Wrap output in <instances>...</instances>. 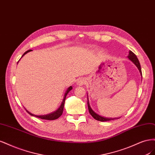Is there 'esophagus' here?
I'll return each instance as SVG.
<instances>
[{
  "label": "esophagus",
  "instance_id": "obj_1",
  "mask_svg": "<svg viewBox=\"0 0 155 155\" xmlns=\"http://www.w3.org/2000/svg\"><path fill=\"white\" fill-rule=\"evenodd\" d=\"M86 83V80L85 78H80L77 81V84L78 86H82V85L85 84Z\"/></svg>",
  "mask_w": 155,
  "mask_h": 155
}]
</instances>
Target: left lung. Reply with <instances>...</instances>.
Returning <instances> with one entry per match:
<instances>
[{"label": "left lung", "instance_id": "obj_1", "mask_svg": "<svg viewBox=\"0 0 155 155\" xmlns=\"http://www.w3.org/2000/svg\"><path fill=\"white\" fill-rule=\"evenodd\" d=\"M128 58H129V60H131V61L136 65L137 67L138 68V69H139L140 72V74L142 75V70H141V66H140V64L139 62V61L138 58L137 57V56L135 55V54L134 53H133L131 51H129V56ZM87 106H88V109H89V113L91 114V115L95 119L97 120L98 121H101V122H106V121H109V120H114V118H104L102 117L101 116L98 115L96 113H94L93 110L91 108L90 106H89V103L88 101V99H87Z\"/></svg>", "mask_w": 155, "mask_h": 155}]
</instances>
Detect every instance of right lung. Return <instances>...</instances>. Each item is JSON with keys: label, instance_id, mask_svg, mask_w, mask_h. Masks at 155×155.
Instances as JSON below:
<instances>
[{"label": "right lung", "instance_id": "obj_1", "mask_svg": "<svg viewBox=\"0 0 155 155\" xmlns=\"http://www.w3.org/2000/svg\"><path fill=\"white\" fill-rule=\"evenodd\" d=\"M31 51V49H29V50H28L27 51L25 52V53L23 54V55L22 56V57L25 54H26L27 53H28V52H29V51ZM22 57H21V58H22ZM72 88H73V87H72L71 86L69 87L68 88V89L66 90V93H65L64 97V99H63V101H62V102L61 105V106H60V107L57 109V110H56L55 111H54V112H53V113H49V114H46V115H40V116L35 115V114H31V113L28 112L27 110H26V111H27L29 114H30V115L35 116V117H38V118H41V119L48 120H56V119H57L58 118H59L60 117H61V116L62 115V113H63V110H64V102H65V100H66V95L68 94V93L71 90Z\"/></svg>", "mask_w": 155, "mask_h": 155}]
</instances>
